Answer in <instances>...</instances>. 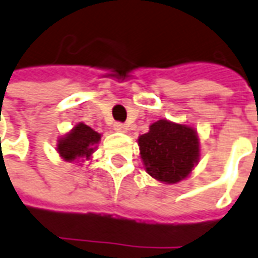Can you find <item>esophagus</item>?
<instances>
[{
    "mask_svg": "<svg viewBox=\"0 0 258 258\" xmlns=\"http://www.w3.org/2000/svg\"><path fill=\"white\" fill-rule=\"evenodd\" d=\"M114 130L115 131H121V133H125V131H127V125H125V124H122V122H115Z\"/></svg>",
    "mask_w": 258,
    "mask_h": 258,
    "instance_id": "obj_1",
    "label": "esophagus"
}]
</instances>
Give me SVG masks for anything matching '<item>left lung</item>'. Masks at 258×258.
Wrapping results in <instances>:
<instances>
[{
  "mask_svg": "<svg viewBox=\"0 0 258 258\" xmlns=\"http://www.w3.org/2000/svg\"><path fill=\"white\" fill-rule=\"evenodd\" d=\"M138 145L147 172L166 183L186 178L199 159L195 130L166 120L154 122L150 131L138 138Z\"/></svg>",
  "mask_w": 258,
  "mask_h": 258,
  "instance_id": "obj_1",
  "label": "left lung"
}]
</instances>
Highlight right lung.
<instances>
[{
  "mask_svg": "<svg viewBox=\"0 0 258 258\" xmlns=\"http://www.w3.org/2000/svg\"><path fill=\"white\" fill-rule=\"evenodd\" d=\"M100 134L83 122L78 124L72 133L59 141L57 150L63 159L73 161L78 158H89L94 145L99 143Z\"/></svg>",
  "mask_w": 258,
  "mask_h": 258,
  "instance_id": "right-lung-1",
  "label": "right lung"
}]
</instances>
